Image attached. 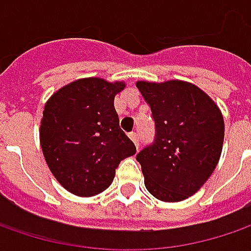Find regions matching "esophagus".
Masks as SVG:
<instances>
[{
	"label": "esophagus",
	"instance_id": "obj_1",
	"mask_svg": "<svg viewBox=\"0 0 251 251\" xmlns=\"http://www.w3.org/2000/svg\"><path fill=\"white\" fill-rule=\"evenodd\" d=\"M130 138L135 144V147L138 148L140 147V137H138V134L137 132H130Z\"/></svg>",
	"mask_w": 251,
	"mask_h": 251
}]
</instances>
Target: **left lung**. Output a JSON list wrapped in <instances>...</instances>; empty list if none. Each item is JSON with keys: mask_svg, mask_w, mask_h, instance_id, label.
I'll use <instances>...</instances> for the list:
<instances>
[{"mask_svg": "<svg viewBox=\"0 0 251 251\" xmlns=\"http://www.w3.org/2000/svg\"><path fill=\"white\" fill-rule=\"evenodd\" d=\"M137 88L155 121L153 142L137 155L145 187L160 201H183L217 168L225 134L222 113L190 82L138 81Z\"/></svg>", "mask_w": 251, "mask_h": 251, "instance_id": "8db88e82", "label": "left lung"}]
</instances>
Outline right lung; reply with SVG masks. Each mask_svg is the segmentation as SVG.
<instances>
[{
    "label": "right lung",
    "mask_w": 251,
    "mask_h": 251,
    "mask_svg": "<svg viewBox=\"0 0 251 251\" xmlns=\"http://www.w3.org/2000/svg\"><path fill=\"white\" fill-rule=\"evenodd\" d=\"M124 88V82L82 78L58 89L44 106V159L57 181L75 196L104 191L121 160L137 152L114 109V96Z\"/></svg>",
    "instance_id": "add662e5"
}]
</instances>
